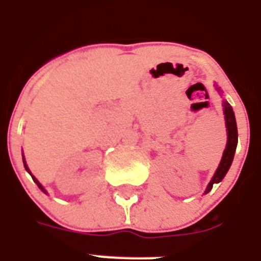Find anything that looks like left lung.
<instances>
[{"mask_svg":"<svg viewBox=\"0 0 261 261\" xmlns=\"http://www.w3.org/2000/svg\"><path fill=\"white\" fill-rule=\"evenodd\" d=\"M224 113H225V121H226V128H227V144H226V148H225L224 154H222L221 163H220V165H218L212 180H211L208 187H206L205 194L212 190L215 183L221 182V180L224 179L227 170H229L230 165H231V163H233L234 153H236V149H237V143H238V130H237L236 117H234L233 109H231V107H230V104L227 101H224Z\"/></svg>","mask_w":261,"mask_h":261,"instance_id":"left-lung-1","label":"left lung"}]
</instances>
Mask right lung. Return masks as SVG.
Segmentation results:
<instances>
[{"label": "right lung", "mask_w": 261, "mask_h": 261, "mask_svg": "<svg viewBox=\"0 0 261 261\" xmlns=\"http://www.w3.org/2000/svg\"><path fill=\"white\" fill-rule=\"evenodd\" d=\"M23 164H24V168H25V170H27V171H28V173H30V174H31V171H30V169H28V166H27V164H25L24 159H23ZM31 177H32V179H34V180H35V182H36V185H37V186H39V189H41V190H43V191H44V192H46V191H45V190H44V187H43V186H41V185H40V183H39V180H37V179H36V178H35V177H34V175H32V174H31Z\"/></svg>", "instance_id": "obj_1"}]
</instances>
